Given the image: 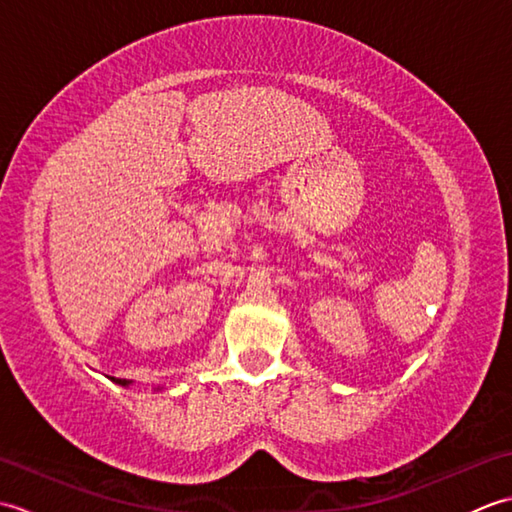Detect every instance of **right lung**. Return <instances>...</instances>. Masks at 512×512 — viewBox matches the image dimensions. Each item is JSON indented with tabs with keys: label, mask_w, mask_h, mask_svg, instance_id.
Masks as SVG:
<instances>
[{
	"label": "right lung",
	"mask_w": 512,
	"mask_h": 512,
	"mask_svg": "<svg viewBox=\"0 0 512 512\" xmlns=\"http://www.w3.org/2000/svg\"><path fill=\"white\" fill-rule=\"evenodd\" d=\"M116 383H121V385H127V380H125V378H116Z\"/></svg>",
	"instance_id": "add662e5"
}]
</instances>
